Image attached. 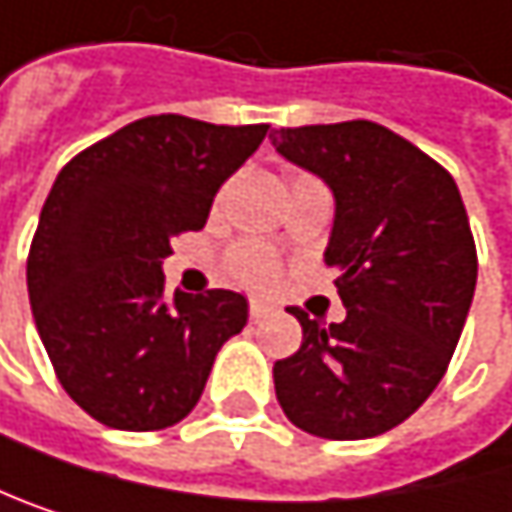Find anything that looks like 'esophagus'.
I'll return each instance as SVG.
<instances>
[{"label":"esophagus","instance_id":"1","mask_svg":"<svg viewBox=\"0 0 512 512\" xmlns=\"http://www.w3.org/2000/svg\"><path fill=\"white\" fill-rule=\"evenodd\" d=\"M268 313H271V307H268V304H262V301H250V322H262Z\"/></svg>","mask_w":512,"mask_h":512}]
</instances>
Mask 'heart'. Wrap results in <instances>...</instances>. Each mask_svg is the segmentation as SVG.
<instances>
[{
    "mask_svg": "<svg viewBox=\"0 0 512 512\" xmlns=\"http://www.w3.org/2000/svg\"><path fill=\"white\" fill-rule=\"evenodd\" d=\"M226 271L241 286L265 289L277 277V259H274V253L268 247H262L256 241H244V244H235L226 253Z\"/></svg>",
    "mask_w": 512,
    "mask_h": 512,
    "instance_id": "heart-1",
    "label": "heart"
}]
</instances>
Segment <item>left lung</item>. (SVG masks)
<instances>
[{
	"label": "left lung",
	"mask_w": 512,
	"mask_h": 512,
	"mask_svg": "<svg viewBox=\"0 0 512 512\" xmlns=\"http://www.w3.org/2000/svg\"><path fill=\"white\" fill-rule=\"evenodd\" d=\"M337 199L325 262L340 268L346 319L304 310L301 349L274 364L286 417L319 438H373L411 417L438 387L477 286V247L453 175L376 122L271 133Z\"/></svg>",
	"instance_id": "8db88e82"
}]
</instances>
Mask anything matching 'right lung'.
I'll return each mask as SVG.
<instances>
[{
    "label": "right lung",
    "instance_id": "1",
    "mask_svg": "<svg viewBox=\"0 0 512 512\" xmlns=\"http://www.w3.org/2000/svg\"><path fill=\"white\" fill-rule=\"evenodd\" d=\"M265 133L163 113L62 166L26 283L56 379L98 423L154 432L184 420L220 346L247 325V301L229 289L169 301L160 262L175 235L205 226L214 193Z\"/></svg>",
    "mask_w": 512,
    "mask_h": 512
}]
</instances>
